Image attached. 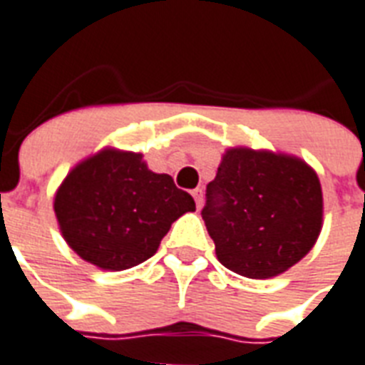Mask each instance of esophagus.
Instances as JSON below:
<instances>
[{
	"label": "esophagus",
	"instance_id": "34e87169",
	"mask_svg": "<svg viewBox=\"0 0 365 365\" xmlns=\"http://www.w3.org/2000/svg\"><path fill=\"white\" fill-rule=\"evenodd\" d=\"M193 199L195 202H197V208H200V206H202V189H195Z\"/></svg>",
	"mask_w": 365,
	"mask_h": 365
}]
</instances>
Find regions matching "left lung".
Here are the masks:
<instances>
[{
    "instance_id": "1",
    "label": "left lung",
    "mask_w": 365,
    "mask_h": 365,
    "mask_svg": "<svg viewBox=\"0 0 365 365\" xmlns=\"http://www.w3.org/2000/svg\"><path fill=\"white\" fill-rule=\"evenodd\" d=\"M202 220L222 265L248 278L288 271L322 227V189L299 159L229 149L206 185Z\"/></svg>"
}]
</instances>
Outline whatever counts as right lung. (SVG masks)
Segmentation results:
<instances>
[{"label":"right lung","instance_id":"add662e5","mask_svg":"<svg viewBox=\"0 0 365 365\" xmlns=\"http://www.w3.org/2000/svg\"><path fill=\"white\" fill-rule=\"evenodd\" d=\"M193 197L168 174L148 170L140 153L106 149L68 174L54 197L66 242L83 259L125 271L149 259Z\"/></svg>","mask_w":365,"mask_h":365}]
</instances>
